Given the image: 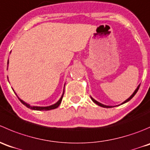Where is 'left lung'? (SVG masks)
<instances>
[{
    "instance_id": "left-lung-1",
    "label": "left lung",
    "mask_w": 150,
    "mask_h": 150,
    "mask_svg": "<svg viewBox=\"0 0 150 150\" xmlns=\"http://www.w3.org/2000/svg\"><path fill=\"white\" fill-rule=\"evenodd\" d=\"M139 87H140V84H139V85H138V87H136V90H135V91L133 92V94H132L131 96H130V97H129L127 99V100H125V101H123V102H122V103H121V105H122V104H124V103H127V102H128L129 100H130V99H132V98H133V96H134L135 95H136V93H137V91H138V90H139ZM90 98H91L92 100H93V101L95 103H96V104H97V105H98V106H101V107H103V108H112V107H115V106H107V105H104V104H103V103H100V102H98V101H97V100H95V99L93 98L92 97V96H90ZM118 106H119V105H118Z\"/></svg>"
}]
</instances>
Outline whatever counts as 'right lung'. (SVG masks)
I'll return each mask as SVG.
<instances>
[{"mask_svg": "<svg viewBox=\"0 0 150 150\" xmlns=\"http://www.w3.org/2000/svg\"><path fill=\"white\" fill-rule=\"evenodd\" d=\"M8 63H7V65H8ZM8 66H7V70H8ZM8 78V77H7ZM8 82H9V81H8ZM64 88H65V85H64ZM13 90V89H12ZM13 91L14 92V90H13ZM14 93L16 94V96L18 97V96L17 95V93L14 92ZM63 95H64V89H63V94H62L61 97L60 98V99H59L58 100H57V102H56L55 103H54V104L52 105H50V106H31V105H30L29 103H26V102H25L24 100H22L21 98H20L18 97V98L20 99V100L21 101V103H23V104H24L25 106H27L28 108H29V109H32V110H36V111H49V110H51V109H56V108H57L59 106V105L61 103V101H62V99H63Z\"/></svg>", "mask_w": 150, "mask_h": 150, "instance_id": "right-lung-1", "label": "right lung"}]
</instances>
